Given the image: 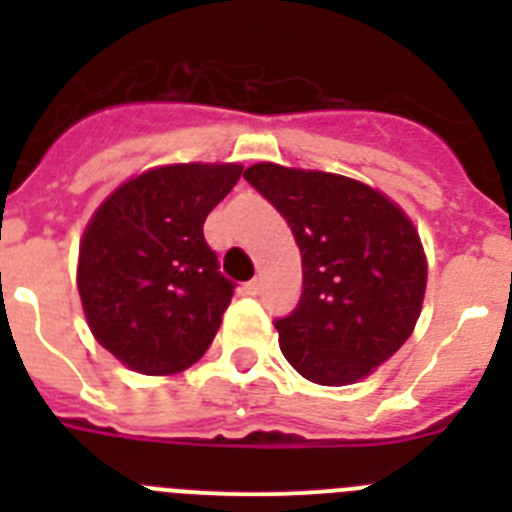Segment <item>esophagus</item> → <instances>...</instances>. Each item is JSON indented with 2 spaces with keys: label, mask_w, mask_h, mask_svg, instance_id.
I'll return each mask as SVG.
<instances>
[{
  "label": "esophagus",
  "mask_w": 512,
  "mask_h": 512,
  "mask_svg": "<svg viewBox=\"0 0 512 512\" xmlns=\"http://www.w3.org/2000/svg\"><path fill=\"white\" fill-rule=\"evenodd\" d=\"M243 289H246V295H251V297L261 295V279H251V282H248Z\"/></svg>",
  "instance_id": "obj_1"
}]
</instances>
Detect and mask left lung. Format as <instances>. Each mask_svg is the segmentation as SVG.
Listing matches in <instances>:
<instances>
[{
    "mask_svg": "<svg viewBox=\"0 0 512 512\" xmlns=\"http://www.w3.org/2000/svg\"><path fill=\"white\" fill-rule=\"evenodd\" d=\"M243 179L300 246V302L274 320L284 359L325 387L372 374L408 341L423 307L428 266L410 217L377 189L328 171L256 164Z\"/></svg>",
    "mask_w": 512,
    "mask_h": 512,
    "instance_id": "8db88e82",
    "label": "left lung"
}]
</instances>
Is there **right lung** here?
<instances>
[{"instance_id": "1", "label": "right lung", "mask_w": 512, "mask_h": 512, "mask_svg": "<svg viewBox=\"0 0 512 512\" xmlns=\"http://www.w3.org/2000/svg\"><path fill=\"white\" fill-rule=\"evenodd\" d=\"M238 164L158 166L117 187L79 246L81 305L94 338L140 374L202 359L235 284L220 274L202 225L238 184Z\"/></svg>"}]
</instances>
